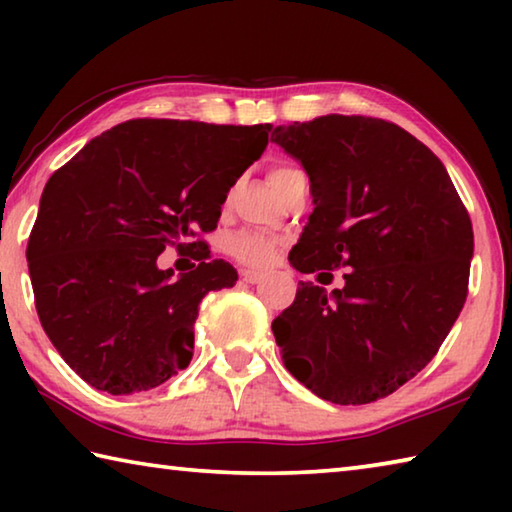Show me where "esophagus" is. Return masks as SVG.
Wrapping results in <instances>:
<instances>
[{"label":"esophagus","instance_id":"34e87169","mask_svg":"<svg viewBox=\"0 0 512 512\" xmlns=\"http://www.w3.org/2000/svg\"><path fill=\"white\" fill-rule=\"evenodd\" d=\"M239 275H241V280L248 282V284H257L259 280H262V273H257V271H250V268H241Z\"/></svg>","mask_w":512,"mask_h":512}]
</instances>
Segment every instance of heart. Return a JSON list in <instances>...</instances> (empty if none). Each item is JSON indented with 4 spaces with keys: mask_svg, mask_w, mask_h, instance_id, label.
Listing matches in <instances>:
<instances>
[{
    "mask_svg": "<svg viewBox=\"0 0 512 512\" xmlns=\"http://www.w3.org/2000/svg\"><path fill=\"white\" fill-rule=\"evenodd\" d=\"M302 171L291 167V164H277V167L271 169L268 178H271V185L275 187L277 194H282L293 180L300 178ZM275 250V241L268 239L259 232H239V235L232 237L228 241V253L237 259V262L253 266V268H262L268 262H271Z\"/></svg>",
    "mask_w": 512,
    "mask_h": 512,
    "instance_id": "obj_1",
    "label": "heart"
}]
</instances>
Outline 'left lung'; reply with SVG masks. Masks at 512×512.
<instances>
[{"instance_id":"8db88e82","label":"left lung","mask_w":512,"mask_h":512,"mask_svg":"<svg viewBox=\"0 0 512 512\" xmlns=\"http://www.w3.org/2000/svg\"><path fill=\"white\" fill-rule=\"evenodd\" d=\"M273 142L307 169L316 205L289 262L348 268L332 296L298 282L273 320L284 368L332 404L377 402L436 357L461 314L470 214L443 162L393 121L325 115L277 126Z\"/></svg>"}]
</instances>
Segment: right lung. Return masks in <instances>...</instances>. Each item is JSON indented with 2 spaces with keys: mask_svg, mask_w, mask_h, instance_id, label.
<instances>
[{
  "mask_svg": "<svg viewBox=\"0 0 512 512\" xmlns=\"http://www.w3.org/2000/svg\"><path fill=\"white\" fill-rule=\"evenodd\" d=\"M268 133L271 124L131 119L49 178L27 246L33 298L60 357L97 391H151L189 366L198 305L237 282L203 235ZM167 245L192 249L199 266L160 272Z\"/></svg>",
  "mask_w": 512,
  "mask_h": 512,
  "instance_id": "obj_1",
  "label": "right lung"
}]
</instances>
